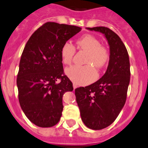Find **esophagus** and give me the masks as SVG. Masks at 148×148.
<instances>
[{
    "label": "esophagus",
    "mask_w": 148,
    "mask_h": 148,
    "mask_svg": "<svg viewBox=\"0 0 148 148\" xmlns=\"http://www.w3.org/2000/svg\"><path fill=\"white\" fill-rule=\"evenodd\" d=\"M77 85H75V84H73V88H74V90H75L76 88H77Z\"/></svg>",
    "instance_id": "obj_1"
}]
</instances>
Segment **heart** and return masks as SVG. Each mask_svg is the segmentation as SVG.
Returning <instances> with one entry per match:
<instances>
[{
  "label": "heart",
  "instance_id": "obj_1",
  "mask_svg": "<svg viewBox=\"0 0 148 148\" xmlns=\"http://www.w3.org/2000/svg\"><path fill=\"white\" fill-rule=\"evenodd\" d=\"M76 44L78 49L88 52L85 63L89 65L72 66L66 69L65 73L76 85H87L93 82L96 77V70L90 65L100 69L108 63L110 55L105 47L101 46L100 41L91 35L83 36L77 40ZM74 53V47L69 42L65 43L60 49V58L63 64H71Z\"/></svg>",
  "mask_w": 148,
  "mask_h": 148
}]
</instances>
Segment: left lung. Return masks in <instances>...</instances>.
<instances>
[{"mask_svg":"<svg viewBox=\"0 0 148 148\" xmlns=\"http://www.w3.org/2000/svg\"><path fill=\"white\" fill-rule=\"evenodd\" d=\"M86 28L103 34L110 47L105 74L92 85L75 89L82 122L90 129L101 130L111 125L124 107L130 82V62L125 45L112 30L105 27Z\"/></svg>","mask_w":148,"mask_h":148,"instance_id":"obj_1","label":"left lung"}]
</instances>
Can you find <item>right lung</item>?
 <instances>
[{"label":"right lung","mask_w":148,"mask_h":148,"mask_svg":"<svg viewBox=\"0 0 148 148\" xmlns=\"http://www.w3.org/2000/svg\"><path fill=\"white\" fill-rule=\"evenodd\" d=\"M80 30L77 26L47 23L26 43L16 85L20 107L37 126L52 127L60 121L63 94L73 90L72 82L63 75L60 49Z\"/></svg>","instance_id":"obj_1"}]
</instances>
